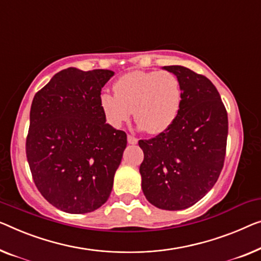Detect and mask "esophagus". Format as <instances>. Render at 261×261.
Listing matches in <instances>:
<instances>
[{
	"mask_svg": "<svg viewBox=\"0 0 261 261\" xmlns=\"http://www.w3.org/2000/svg\"><path fill=\"white\" fill-rule=\"evenodd\" d=\"M127 143L135 145V144L138 143V138H136L135 136H132V135H127Z\"/></svg>",
	"mask_w": 261,
	"mask_h": 261,
	"instance_id": "34e87169",
	"label": "esophagus"
}]
</instances>
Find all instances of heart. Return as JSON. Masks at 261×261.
I'll list each match as a JSON object with an SVG mask.
<instances>
[{
  "label": "heart",
  "instance_id": "1",
  "mask_svg": "<svg viewBox=\"0 0 261 261\" xmlns=\"http://www.w3.org/2000/svg\"><path fill=\"white\" fill-rule=\"evenodd\" d=\"M115 95L103 93L100 109L110 125L119 127L130 119L147 134H159L172 124L180 107V87L169 71L127 72L116 82Z\"/></svg>",
  "mask_w": 261,
  "mask_h": 261
}]
</instances>
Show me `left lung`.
Here are the masks:
<instances>
[{"mask_svg":"<svg viewBox=\"0 0 261 261\" xmlns=\"http://www.w3.org/2000/svg\"><path fill=\"white\" fill-rule=\"evenodd\" d=\"M176 75L180 107L161 134L141 139L139 168L144 196L155 207L188 208L200 200L223 170L228 132L227 112L215 85L180 65L164 67Z\"/></svg>","mask_w":261,"mask_h":261,"instance_id":"left-lung-1","label":"left lung"}]
</instances>
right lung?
<instances>
[{
	"instance_id": "right-lung-1",
	"label": "right lung",
	"mask_w": 261,
	"mask_h": 261,
	"mask_svg": "<svg viewBox=\"0 0 261 261\" xmlns=\"http://www.w3.org/2000/svg\"><path fill=\"white\" fill-rule=\"evenodd\" d=\"M114 71L57 72L36 92L25 152L38 191L55 207L88 213L110 196L126 134L107 124L100 91Z\"/></svg>"
}]
</instances>
